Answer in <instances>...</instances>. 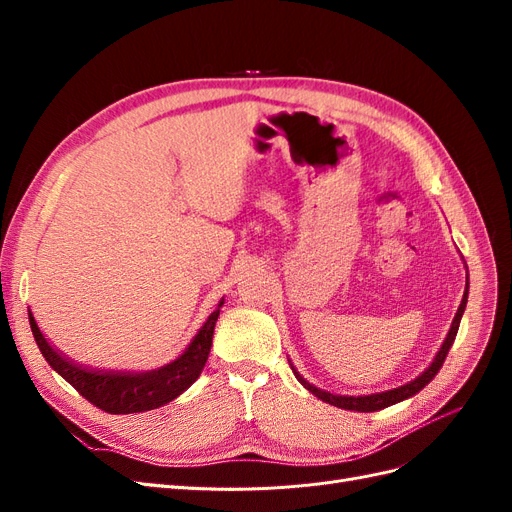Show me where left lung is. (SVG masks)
<instances>
[{
	"mask_svg": "<svg viewBox=\"0 0 512 512\" xmlns=\"http://www.w3.org/2000/svg\"><path fill=\"white\" fill-rule=\"evenodd\" d=\"M466 303H468V284H466V292H463L461 305H459L457 314H455V318H453L451 331H448L442 348H440L438 354H436V359L431 361V365L423 371L421 376L414 378L412 382H408V384H404V386H399V389L384 391V393H374V395H361V397L333 395V393H327V391H322V389H316V386L309 384V382L299 374L297 369H294L292 365H290V367H292V371H294V376H297V380L305 386V389H307L309 393H314L318 399L327 401V404H331V406L344 408V410H354V412H376V410H382V408H389V406H393V404H399V401H404V399L416 395L418 391H423L425 386H427L433 378H436V374H438L442 363H444V359H446L448 350H451V346H453V342H455L457 331H459V322H461V316H463V309H466Z\"/></svg>",
	"mask_w": 512,
	"mask_h": 512,
	"instance_id": "1",
	"label": "left lung"
}]
</instances>
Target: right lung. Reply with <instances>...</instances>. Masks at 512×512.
Returning a JSON list of instances; mask_svg holds the SVG:
<instances>
[{
	"mask_svg": "<svg viewBox=\"0 0 512 512\" xmlns=\"http://www.w3.org/2000/svg\"><path fill=\"white\" fill-rule=\"evenodd\" d=\"M222 305L224 299L181 356H177L173 363L151 371H102L83 367L51 348L32 314H29V324H32L34 339L46 363L87 401L108 414H134L168 404L196 382L209 359L213 329Z\"/></svg>",
	"mask_w": 512,
	"mask_h": 512,
	"instance_id": "right-lung-1",
	"label": "right lung"
}]
</instances>
